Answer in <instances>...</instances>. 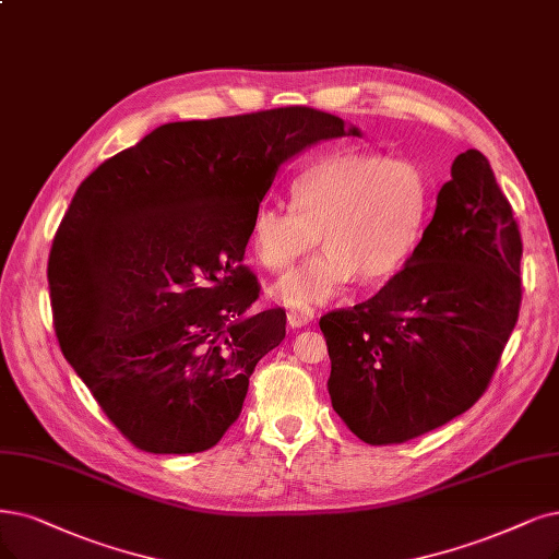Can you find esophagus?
<instances>
[{
  "mask_svg": "<svg viewBox=\"0 0 559 559\" xmlns=\"http://www.w3.org/2000/svg\"><path fill=\"white\" fill-rule=\"evenodd\" d=\"M313 316H316L313 311H290V313H287V324H290L293 329H299V326L311 322Z\"/></svg>",
  "mask_w": 559,
  "mask_h": 559,
  "instance_id": "1",
  "label": "esophagus"
}]
</instances>
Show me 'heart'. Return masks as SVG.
Listing matches in <instances>:
<instances>
[{
    "label": "heart",
    "mask_w": 559,
    "mask_h": 559,
    "mask_svg": "<svg viewBox=\"0 0 559 559\" xmlns=\"http://www.w3.org/2000/svg\"><path fill=\"white\" fill-rule=\"evenodd\" d=\"M430 179L417 160L345 152L308 165L290 183L293 210L262 202L248 246L269 272H283L318 241L324 251L274 285L293 311L334 299L357 274L394 276L415 255L430 214Z\"/></svg>",
    "instance_id": "heart-1"
}]
</instances>
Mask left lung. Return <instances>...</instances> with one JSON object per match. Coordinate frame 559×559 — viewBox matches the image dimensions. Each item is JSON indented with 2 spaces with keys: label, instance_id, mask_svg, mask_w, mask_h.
<instances>
[{
  "label": "left lung",
  "instance_id": "obj_1",
  "mask_svg": "<svg viewBox=\"0 0 559 559\" xmlns=\"http://www.w3.org/2000/svg\"><path fill=\"white\" fill-rule=\"evenodd\" d=\"M521 255L488 158L467 150L401 272L368 301L320 318L329 396L359 440L403 444L484 396L519 320Z\"/></svg>",
  "mask_w": 559,
  "mask_h": 559
}]
</instances>
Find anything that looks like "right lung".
<instances>
[{"label":"right lung","mask_w":559,"mask_h":559,"mask_svg":"<svg viewBox=\"0 0 559 559\" xmlns=\"http://www.w3.org/2000/svg\"><path fill=\"white\" fill-rule=\"evenodd\" d=\"M345 133L359 131L306 106L175 121L80 183L48 258L52 322L133 447L200 453L239 419L285 338L281 308L243 316L260 297L248 225L283 160Z\"/></svg>","instance_id":"right-lung-1"}]
</instances>
